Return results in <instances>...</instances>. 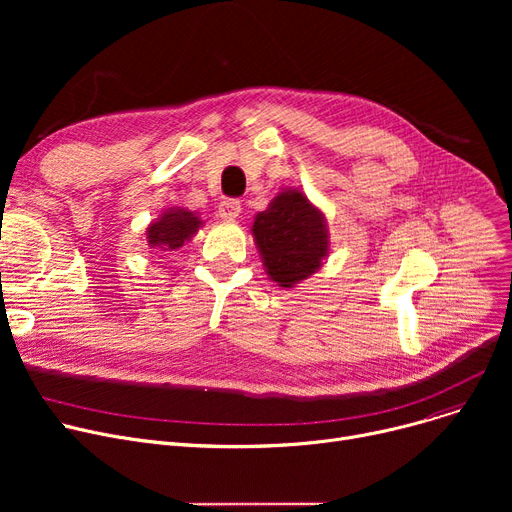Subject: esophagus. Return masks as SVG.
Segmentation results:
<instances>
[{
  "label": "esophagus",
  "instance_id": "34e87169",
  "mask_svg": "<svg viewBox=\"0 0 512 512\" xmlns=\"http://www.w3.org/2000/svg\"><path fill=\"white\" fill-rule=\"evenodd\" d=\"M218 215L222 220H236L240 215V201L238 199H224L218 207Z\"/></svg>",
  "mask_w": 512,
  "mask_h": 512
}]
</instances>
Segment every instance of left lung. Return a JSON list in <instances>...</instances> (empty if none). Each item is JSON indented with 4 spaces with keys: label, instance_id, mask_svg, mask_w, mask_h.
<instances>
[{
    "label": "left lung",
    "instance_id": "left-lung-1",
    "mask_svg": "<svg viewBox=\"0 0 512 512\" xmlns=\"http://www.w3.org/2000/svg\"><path fill=\"white\" fill-rule=\"evenodd\" d=\"M270 280L292 288L313 276L330 253V234L321 213L301 191L284 188L251 226Z\"/></svg>",
    "mask_w": 512,
    "mask_h": 512
}]
</instances>
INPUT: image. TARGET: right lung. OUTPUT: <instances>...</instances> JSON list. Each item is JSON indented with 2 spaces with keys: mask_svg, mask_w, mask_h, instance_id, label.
Instances as JSON below:
<instances>
[{
  "mask_svg": "<svg viewBox=\"0 0 512 512\" xmlns=\"http://www.w3.org/2000/svg\"><path fill=\"white\" fill-rule=\"evenodd\" d=\"M203 226V220L195 211L184 207H168L159 213L147 228V245L157 251H176L184 242L191 240L197 230Z\"/></svg>",
  "mask_w": 512,
  "mask_h": 512,
  "instance_id": "obj_1",
  "label": "right lung"
}]
</instances>
